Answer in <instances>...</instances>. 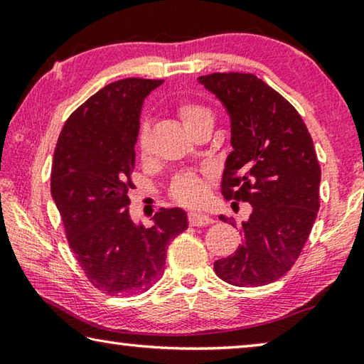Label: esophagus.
Segmentation results:
<instances>
[{"label":"esophagus","instance_id":"esophagus-1","mask_svg":"<svg viewBox=\"0 0 364 364\" xmlns=\"http://www.w3.org/2000/svg\"><path fill=\"white\" fill-rule=\"evenodd\" d=\"M188 220H189V225L191 226H207L213 223V218L208 217L205 213H196V212H191L188 215Z\"/></svg>","mask_w":364,"mask_h":364}]
</instances>
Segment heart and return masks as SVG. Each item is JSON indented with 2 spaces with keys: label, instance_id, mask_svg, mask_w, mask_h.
Wrapping results in <instances>:
<instances>
[{
  "label": "heart",
  "instance_id": "heart-1",
  "mask_svg": "<svg viewBox=\"0 0 364 364\" xmlns=\"http://www.w3.org/2000/svg\"><path fill=\"white\" fill-rule=\"evenodd\" d=\"M178 117H180L188 132H193L200 123L213 120L212 112L205 106L191 101H184L178 106ZM136 147L143 157L149 154V127H147V123H143L139 127ZM170 191L173 199L181 202V204L199 205L205 199L207 184L202 175L196 173V171H184V173H180L173 178Z\"/></svg>",
  "mask_w": 364,
  "mask_h": 364
}]
</instances>
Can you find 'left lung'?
I'll list each match as a JSON object with an SVG mask.
<instances>
[{"mask_svg": "<svg viewBox=\"0 0 364 364\" xmlns=\"http://www.w3.org/2000/svg\"><path fill=\"white\" fill-rule=\"evenodd\" d=\"M199 82L231 117V146L221 180L226 200L249 202L239 225L242 244L215 262L220 279L258 287L284 276L297 260L319 210V167L313 139L291 102L254 73H210ZM221 221L236 225L232 217Z\"/></svg>", "mask_w": 364, "mask_h": 364, "instance_id": "left-lung-1", "label": "left lung"}]
</instances>
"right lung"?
I'll list each match as a JSON object with an SVG mask.
<instances>
[{"label":"right lung","mask_w":364,"mask_h":364,"mask_svg":"<svg viewBox=\"0 0 364 364\" xmlns=\"http://www.w3.org/2000/svg\"><path fill=\"white\" fill-rule=\"evenodd\" d=\"M162 82L123 78L104 86L72 112L54 149L51 194L67 242L88 281L107 295L156 284L168 242L188 230L181 208H160L149 228L134 225L128 210L141 106Z\"/></svg>","instance_id":"1"}]
</instances>
